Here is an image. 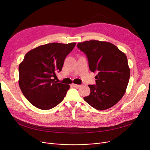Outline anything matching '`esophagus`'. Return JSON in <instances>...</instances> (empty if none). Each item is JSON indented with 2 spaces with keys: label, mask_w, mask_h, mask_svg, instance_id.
I'll list each match as a JSON object with an SVG mask.
<instances>
[{
  "label": "esophagus",
  "mask_w": 150,
  "mask_h": 150,
  "mask_svg": "<svg viewBox=\"0 0 150 150\" xmlns=\"http://www.w3.org/2000/svg\"><path fill=\"white\" fill-rule=\"evenodd\" d=\"M72 86H73V87H74V88H79L80 86H81V85H79V84H74V83H72Z\"/></svg>",
  "instance_id": "34e87169"
}]
</instances>
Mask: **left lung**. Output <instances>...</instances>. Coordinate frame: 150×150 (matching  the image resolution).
Segmentation results:
<instances>
[{
    "label": "left lung",
    "instance_id": "1",
    "mask_svg": "<svg viewBox=\"0 0 150 150\" xmlns=\"http://www.w3.org/2000/svg\"><path fill=\"white\" fill-rule=\"evenodd\" d=\"M77 46L87 56L90 71L98 73L96 84L88 85L91 92L84 101L99 111L115 106L124 96L130 77L126 54L113 44L97 40Z\"/></svg>",
    "mask_w": 150,
    "mask_h": 150
}]
</instances>
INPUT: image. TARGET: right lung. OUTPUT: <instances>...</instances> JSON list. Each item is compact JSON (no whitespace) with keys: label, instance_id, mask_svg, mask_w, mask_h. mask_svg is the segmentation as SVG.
<instances>
[{"label":"right lung","instance_id":"right-lung-1","mask_svg":"<svg viewBox=\"0 0 150 150\" xmlns=\"http://www.w3.org/2000/svg\"><path fill=\"white\" fill-rule=\"evenodd\" d=\"M76 42H52L33 49L19 66V85L25 98L35 107L47 110L64 99L69 84L57 83L53 78L62 70L65 58Z\"/></svg>","mask_w":150,"mask_h":150}]
</instances>
